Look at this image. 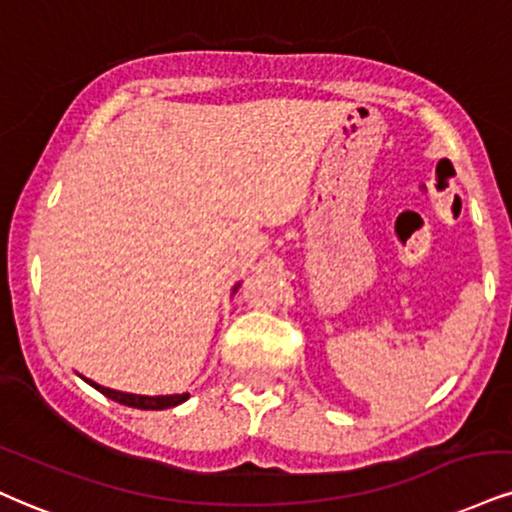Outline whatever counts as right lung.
<instances>
[{"label":"right lung","instance_id":"add662e5","mask_svg":"<svg viewBox=\"0 0 512 512\" xmlns=\"http://www.w3.org/2000/svg\"><path fill=\"white\" fill-rule=\"evenodd\" d=\"M240 283L233 286V293L238 291ZM83 381H88L92 389H97L100 393H104L107 398L116 400V403L128 405V408H138V410H166V408H176L181 405L183 400H188V393H174V396H138V393H126V391H116V389H107V386L95 384V381L88 377H80Z\"/></svg>","mask_w":512,"mask_h":512}]
</instances>
